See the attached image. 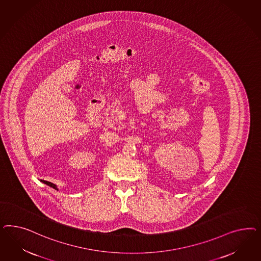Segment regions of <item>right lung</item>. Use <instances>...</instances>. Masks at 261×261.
Returning a JSON list of instances; mask_svg holds the SVG:
<instances>
[{"label": "right lung", "mask_w": 261, "mask_h": 261, "mask_svg": "<svg viewBox=\"0 0 261 261\" xmlns=\"http://www.w3.org/2000/svg\"><path fill=\"white\" fill-rule=\"evenodd\" d=\"M42 182H45V184H47V186H49V187H51V188H54V189L57 190V189H56V185H54L53 182H47V181H44V180H42Z\"/></svg>", "instance_id": "add662e5"}]
</instances>
